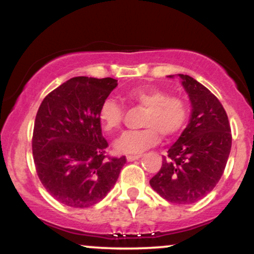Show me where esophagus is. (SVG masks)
Returning <instances> with one entry per match:
<instances>
[{
	"label": "esophagus",
	"instance_id": "34e87169",
	"mask_svg": "<svg viewBox=\"0 0 254 254\" xmlns=\"http://www.w3.org/2000/svg\"><path fill=\"white\" fill-rule=\"evenodd\" d=\"M141 155H127V161H135V160H138Z\"/></svg>",
	"mask_w": 254,
	"mask_h": 254
}]
</instances>
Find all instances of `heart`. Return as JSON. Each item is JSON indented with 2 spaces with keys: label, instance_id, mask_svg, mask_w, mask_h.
Here are the masks:
<instances>
[{
  "label": "heart",
  "instance_id": "obj_1",
  "mask_svg": "<svg viewBox=\"0 0 254 254\" xmlns=\"http://www.w3.org/2000/svg\"><path fill=\"white\" fill-rule=\"evenodd\" d=\"M125 100L133 107L144 110L141 125L143 129L124 133L116 142L118 153L139 154L155 145L160 135L165 138L176 136L188 121L185 100L155 87H138L125 94ZM125 117L123 107L113 99H106L99 110V122L105 132L115 133L122 127Z\"/></svg>",
  "mask_w": 254,
  "mask_h": 254
}]
</instances>
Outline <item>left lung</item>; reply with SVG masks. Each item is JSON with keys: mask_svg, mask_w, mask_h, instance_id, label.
I'll list each match as a JSON object with an SVG mask.
<instances>
[{"mask_svg": "<svg viewBox=\"0 0 254 254\" xmlns=\"http://www.w3.org/2000/svg\"><path fill=\"white\" fill-rule=\"evenodd\" d=\"M178 75L192 105L190 123L168 149L161 168L149 183L168 202L192 204L205 197L222 177L232 133L218 99L193 77Z\"/></svg>", "mask_w": 254, "mask_h": 254, "instance_id": "1", "label": "left lung"}]
</instances>
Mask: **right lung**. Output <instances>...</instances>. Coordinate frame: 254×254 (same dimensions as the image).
I'll return each instance as SVG.
<instances>
[{
	"instance_id": "1",
	"label": "right lung",
	"mask_w": 254,
	"mask_h": 254,
	"mask_svg": "<svg viewBox=\"0 0 254 254\" xmlns=\"http://www.w3.org/2000/svg\"><path fill=\"white\" fill-rule=\"evenodd\" d=\"M111 77H72L49 93L34 122L32 151L46 191L71 208L100 202L117 182L127 159L105 154L99 110L117 87Z\"/></svg>"
}]
</instances>
